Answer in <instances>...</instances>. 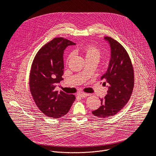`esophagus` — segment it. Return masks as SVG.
<instances>
[{
    "instance_id": "1",
    "label": "esophagus",
    "mask_w": 156,
    "mask_h": 156,
    "mask_svg": "<svg viewBox=\"0 0 156 156\" xmlns=\"http://www.w3.org/2000/svg\"><path fill=\"white\" fill-rule=\"evenodd\" d=\"M78 95L81 97V98H86V96H87L89 94L87 93H80L78 94Z\"/></svg>"
}]
</instances>
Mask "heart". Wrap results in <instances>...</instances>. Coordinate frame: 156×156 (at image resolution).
Listing matches in <instances>:
<instances>
[{"instance_id": "heart-1", "label": "heart", "mask_w": 156, "mask_h": 156, "mask_svg": "<svg viewBox=\"0 0 156 156\" xmlns=\"http://www.w3.org/2000/svg\"><path fill=\"white\" fill-rule=\"evenodd\" d=\"M82 52L86 60H96L98 61L101 57V52L99 49L93 46H87L82 49Z\"/></svg>"}]
</instances>
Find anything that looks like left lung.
<instances>
[{"instance_id": "obj_1", "label": "left lung", "mask_w": 156, "mask_h": 156, "mask_svg": "<svg viewBox=\"0 0 156 156\" xmlns=\"http://www.w3.org/2000/svg\"><path fill=\"white\" fill-rule=\"evenodd\" d=\"M110 48V58L106 72L101 77L108 87L101 99V105L92 114L99 118L114 116L129 101L134 86V71L129 57L121 44L110 37H104Z\"/></svg>"}]
</instances>
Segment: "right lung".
I'll list each match as a JSON object with an SVG mask.
<instances>
[{
  "mask_svg": "<svg viewBox=\"0 0 156 156\" xmlns=\"http://www.w3.org/2000/svg\"><path fill=\"white\" fill-rule=\"evenodd\" d=\"M75 43L63 37H55L37 52L30 75V87L33 99L44 114L58 119L69 112L75 96L55 91L56 84L63 75L64 50Z\"/></svg>",
  "mask_w": 156,
  "mask_h": 156,
  "instance_id": "right-lung-1",
  "label": "right lung"
}]
</instances>
